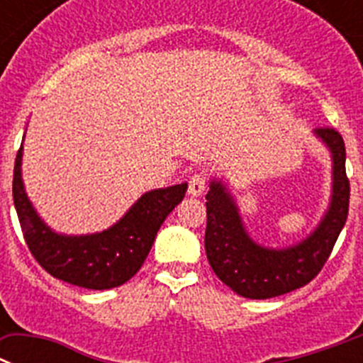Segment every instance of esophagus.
I'll use <instances>...</instances> for the list:
<instances>
[{
	"mask_svg": "<svg viewBox=\"0 0 363 363\" xmlns=\"http://www.w3.org/2000/svg\"><path fill=\"white\" fill-rule=\"evenodd\" d=\"M206 189V177L204 175H194V177L189 179L188 184V194L191 197H201L204 194Z\"/></svg>",
	"mask_w": 363,
	"mask_h": 363,
	"instance_id": "obj_1",
	"label": "esophagus"
}]
</instances>
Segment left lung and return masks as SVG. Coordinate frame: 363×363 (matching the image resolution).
Wrapping results in <instances>:
<instances>
[{
    "label": "left lung",
    "instance_id": "left-lung-1",
    "mask_svg": "<svg viewBox=\"0 0 363 363\" xmlns=\"http://www.w3.org/2000/svg\"><path fill=\"white\" fill-rule=\"evenodd\" d=\"M313 135L331 155V197L315 230L296 244L269 247L257 242L246 230L226 181L218 177L210 181L206 195V255L215 275L244 298H273L311 282L329 259L347 220L344 139L333 128H316Z\"/></svg>",
    "mask_w": 363,
    "mask_h": 363
}]
</instances>
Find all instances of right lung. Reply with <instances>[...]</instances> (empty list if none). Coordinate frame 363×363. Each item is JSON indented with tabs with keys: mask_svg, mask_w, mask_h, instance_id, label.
I'll return each mask as SVG.
<instances>
[{
	"mask_svg": "<svg viewBox=\"0 0 363 363\" xmlns=\"http://www.w3.org/2000/svg\"><path fill=\"white\" fill-rule=\"evenodd\" d=\"M21 162L23 145L16 157L12 195L30 253L55 279L99 291L123 286L141 269L159 228L188 189V182L150 189L106 230L67 235L52 230L39 217L25 189Z\"/></svg>",
	"mask_w": 363,
	"mask_h": 363,
	"instance_id": "add662e5",
	"label": "right lung"
}]
</instances>
